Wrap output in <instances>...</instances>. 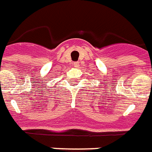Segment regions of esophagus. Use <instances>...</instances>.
I'll use <instances>...</instances> for the list:
<instances>
[{"mask_svg":"<svg viewBox=\"0 0 152 152\" xmlns=\"http://www.w3.org/2000/svg\"><path fill=\"white\" fill-rule=\"evenodd\" d=\"M73 66L76 67H79V62H77V61L74 62V63H73Z\"/></svg>","mask_w":152,"mask_h":152,"instance_id":"1","label":"esophagus"}]
</instances>
